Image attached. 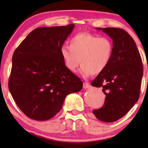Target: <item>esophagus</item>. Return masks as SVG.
<instances>
[{
	"label": "esophagus",
	"instance_id": "esophagus-1",
	"mask_svg": "<svg viewBox=\"0 0 148 148\" xmlns=\"http://www.w3.org/2000/svg\"><path fill=\"white\" fill-rule=\"evenodd\" d=\"M90 88V85L88 82H84V88L86 89V88Z\"/></svg>",
	"mask_w": 148,
	"mask_h": 148
}]
</instances>
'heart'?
Here are the masks:
<instances>
[{
  "label": "heart",
  "mask_w": 148,
  "mask_h": 148,
  "mask_svg": "<svg viewBox=\"0 0 148 148\" xmlns=\"http://www.w3.org/2000/svg\"><path fill=\"white\" fill-rule=\"evenodd\" d=\"M70 48L62 46L60 54L66 67L75 71L81 63L84 77L102 73L110 63L114 44L108 37H99L90 34H79L69 41Z\"/></svg>",
  "instance_id": "heart-1"
}]
</instances>
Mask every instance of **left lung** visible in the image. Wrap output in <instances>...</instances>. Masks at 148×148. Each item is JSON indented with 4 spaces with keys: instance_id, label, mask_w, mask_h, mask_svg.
<instances>
[{
    "instance_id": "8db88e82",
    "label": "left lung",
    "mask_w": 148,
    "mask_h": 148,
    "mask_svg": "<svg viewBox=\"0 0 148 148\" xmlns=\"http://www.w3.org/2000/svg\"><path fill=\"white\" fill-rule=\"evenodd\" d=\"M102 30L112 38L113 56L108 66L92 81V86L102 88L106 95L102 108L93 114L106 123L114 122L127 114L139 98L143 77V63L132 37L121 28Z\"/></svg>"
}]
</instances>
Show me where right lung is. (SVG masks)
<instances>
[{"mask_svg":"<svg viewBox=\"0 0 148 148\" xmlns=\"http://www.w3.org/2000/svg\"><path fill=\"white\" fill-rule=\"evenodd\" d=\"M74 26L36 28L14 52L9 89L30 119L49 120L60 110L68 94L83 88L82 81L66 67L60 54Z\"/></svg>","mask_w":148,"mask_h":148,"instance_id":"add662e5","label":"right lung"}]
</instances>
